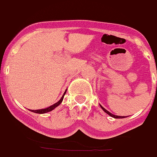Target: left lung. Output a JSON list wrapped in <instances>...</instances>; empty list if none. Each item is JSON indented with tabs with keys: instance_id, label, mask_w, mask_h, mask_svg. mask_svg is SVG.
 Wrapping results in <instances>:
<instances>
[{
	"instance_id": "obj_1",
	"label": "left lung",
	"mask_w": 157,
	"mask_h": 157,
	"mask_svg": "<svg viewBox=\"0 0 157 157\" xmlns=\"http://www.w3.org/2000/svg\"><path fill=\"white\" fill-rule=\"evenodd\" d=\"M101 109H103V110L105 111V112H106L107 114H109V116H112V117H113V118H116V119H122V118H125V117H124V116H116V115H113V114H112V113H111V112H109V111H108V110H106V109H105V108H103V107H102V106H101Z\"/></svg>"
}]
</instances>
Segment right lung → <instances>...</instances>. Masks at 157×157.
<instances>
[{
  "label": "right lung",
  "mask_w": 157,
  "mask_h": 157,
  "mask_svg": "<svg viewBox=\"0 0 157 157\" xmlns=\"http://www.w3.org/2000/svg\"><path fill=\"white\" fill-rule=\"evenodd\" d=\"M65 94H66V92H64V94H63V95L62 96V98H60V100H59L58 102H56V104H54V105H51V106H49L48 108H46V109H39V110H32V112H35V113H39V114H43V113H46V112H50V111L53 110V109H55V108H56L58 105H60V103H61L62 101H63V97H64Z\"/></svg>",
  "instance_id": "1"
}]
</instances>
